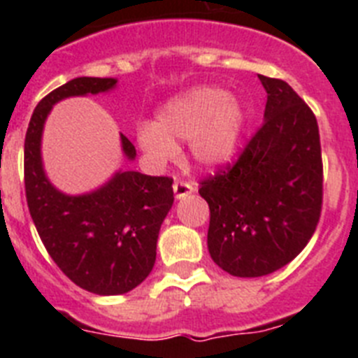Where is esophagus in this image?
I'll use <instances>...</instances> for the list:
<instances>
[{"label": "esophagus", "instance_id": "1", "mask_svg": "<svg viewBox=\"0 0 358 358\" xmlns=\"http://www.w3.org/2000/svg\"><path fill=\"white\" fill-rule=\"evenodd\" d=\"M195 189V185L194 182L189 181H181V179H177L176 182H173V194H176L177 199H182L186 197V195H189Z\"/></svg>", "mask_w": 358, "mask_h": 358}]
</instances>
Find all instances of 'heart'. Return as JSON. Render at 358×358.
Wrapping results in <instances>:
<instances>
[{
  "label": "heart",
  "instance_id": "1",
  "mask_svg": "<svg viewBox=\"0 0 358 358\" xmlns=\"http://www.w3.org/2000/svg\"><path fill=\"white\" fill-rule=\"evenodd\" d=\"M242 110L218 87H197L170 100L157 122L138 123V143L156 163L176 159V140H192V154L204 166L226 163L238 143Z\"/></svg>",
  "mask_w": 358,
  "mask_h": 358
}]
</instances>
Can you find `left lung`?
<instances>
[{
  "label": "left lung",
  "instance_id": "1",
  "mask_svg": "<svg viewBox=\"0 0 358 358\" xmlns=\"http://www.w3.org/2000/svg\"><path fill=\"white\" fill-rule=\"evenodd\" d=\"M265 120L233 163L199 182L210 206L208 249L240 278L271 274L314 235L322 210V157L315 115L281 78L258 75Z\"/></svg>",
  "mask_w": 358,
  "mask_h": 358
}]
</instances>
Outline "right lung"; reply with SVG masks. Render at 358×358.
<instances>
[{"label":"right lung","instance_id":"obj_1","mask_svg":"<svg viewBox=\"0 0 358 358\" xmlns=\"http://www.w3.org/2000/svg\"><path fill=\"white\" fill-rule=\"evenodd\" d=\"M115 84L98 77L66 82L37 103L24 138V194L44 248L75 285L100 296L129 292L150 274L161 224L173 204V179L127 170L93 194L69 197L44 176L41 134L53 103ZM122 145L132 159L136 148L123 134Z\"/></svg>","mask_w":358,"mask_h":358}]
</instances>
